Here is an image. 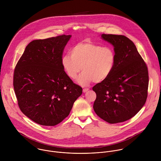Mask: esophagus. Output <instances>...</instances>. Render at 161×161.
<instances>
[{
  "instance_id": "esophagus-1",
  "label": "esophagus",
  "mask_w": 161,
  "mask_h": 161,
  "mask_svg": "<svg viewBox=\"0 0 161 161\" xmlns=\"http://www.w3.org/2000/svg\"><path fill=\"white\" fill-rule=\"evenodd\" d=\"M89 91V89H87V88H84V89H83V92H86L87 91Z\"/></svg>"
}]
</instances>
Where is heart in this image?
I'll use <instances>...</instances> for the list:
<instances>
[{"mask_svg": "<svg viewBox=\"0 0 161 161\" xmlns=\"http://www.w3.org/2000/svg\"><path fill=\"white\" fill-rule=\"evenodd\" d=\"M70 54L63 56V67L72 79L77 77L82 67L83 73L77 80L82 86H88L92 81L100 83L105 80L115 68L116 54L110 47L84 41L73 46Z\"/></svg>", "mask_w": 161, "mask_h": 161, "instance_id": "obj_1", "label": "heart"}]
</instances>
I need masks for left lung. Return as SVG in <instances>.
I'll return each instance as SVG.
<instances>
[{
	"label": "left lung",
	"mask_w": 161,
	"mask_h": 161,
	"mask_svg": "<svg viewBox=\"0 0 161 161\" xmlns=\"http://www.w3.org/2000/svg\"><path fill=\"white\" fill-rule=\"evenodd\" d=\"M102 37L114 46L116 63L111 75L93 87L97 95L93 108L104 121L121 123L133 117L146 101L147 67L134 43L126 36L102 34Z\"/></svg>",
	"instance_id": "1"
}]
</instances>
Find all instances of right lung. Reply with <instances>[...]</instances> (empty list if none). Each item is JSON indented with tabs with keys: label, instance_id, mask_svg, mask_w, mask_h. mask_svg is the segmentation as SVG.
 Instances as JSON below:
<instances>
[{
	"label": "right lung",
	"instance_id": "right-lung-1",
	"mask_svg": "<svg viewBox=\"0 0 161 161\" xmlns=\"http://www.w3.org/2000/svg\"><path fill=\"white\" fill-rule=\"evenodd\" d=\"M71 35H62L30 42L14 72V88L23 114L43 126L65 119L82 93L64 71L63 51Z\"/></svg>",
	"mask_w": 161,
	"mask_h": 161
}]
</instances>
